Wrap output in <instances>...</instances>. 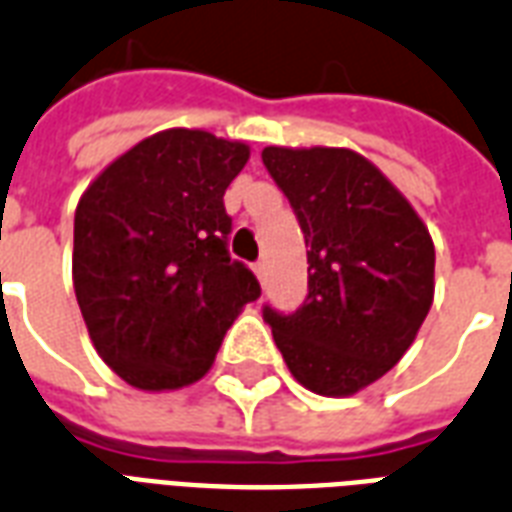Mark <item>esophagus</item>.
Segmentation results:
<instances>
[{"mask_svg": "<svg viewBox=\"0 0 512 512\" xmlns=\"http://www.w3.org/2000/svg\"><path fill=\"white\" fill-rule=\"evenodd\" d=\"M252 271H255V273H257V279L263 282V279H265V263H263V260H257V263L252 265Z\"/></svg>", "mask_w": 512, "mask_h": 512, "instance_id": "1", "label": "esophagus"}]
</instances>
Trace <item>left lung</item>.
<instances>
[{"label":"left lung","mask_w":512,"mask_h":512,"mask_svg":"<svg viewBox=\"0 0 512 512\" xmlns=\"http://www.w3.org/2000/svg\"><path fill=\"white\" fill-rule=\"evenodd\" d=\"M308 247V295L292 314L265 306L300 384L346 397L400 362L435 295L427 225L381 171L346 147H265Z\"/></svg>","instance_id":"8db88e82"}]
</instances>
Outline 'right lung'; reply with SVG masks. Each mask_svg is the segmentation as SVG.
Returning a JSON list of instances; mask_svg holds the SVG:
<instances>
[{
  "label": "right lung",
  "instance_id": "obj_1",
  "mask_svg": "<svg viewBox=\"0 0 512 512\" xmlns=\"http://www.w3.org/2000/svg\"><path fill=\"white\" fill-rule=\"evenodd\" d=\"M249 147L198 128L134 144L85 190L74 212L72 279L99 357L144 392L206 376L255 273L230 260L222 195Z\"/></svg>",
  "mask_w": 512,
  "mask_h": 512
}]
</instances>
